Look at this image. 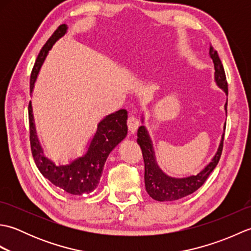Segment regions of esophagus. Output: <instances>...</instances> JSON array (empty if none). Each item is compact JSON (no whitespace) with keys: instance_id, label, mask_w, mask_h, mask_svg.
Returning a JSON list of instances; mask_svg holds the SVG:
<instances>
[{"instance_id":"obj_1","label":"esophagus","mask_w":251,"mask_h":251,"mask_svg":"<svg viewBox=\"0 0 251 251\" xmlns=\"http://www.w3.org/2000/svg\"><path fill=\"white\" fill-rule=\"evenodd\" d=\"M127 126H128V130L131 132V134H135L137 131L138 127H139V121L136 116L130 115L127 120Z\"/></svg>"}]
</instances>
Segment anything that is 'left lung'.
Wrapping results in <instances>:
<instances>
[{"label":"left lung","mask_w":251,"mask_h":251,"mask_svg":"<svg viewBox=\"0 0 251 251\" xmlns=\"http://www.w3.org/2000/svg\"><path fill=\"white\" fill-rule=\"evenodd\" d=\"M209 55L215 66V81L218 86L222 90H225V93L227 96V82L225 69H223L222 62L219 56H218L217 50H215L212 46H210ZM226 106L227 100L225 104L226 112ZM137 136V142L141 148L143 161H145L146 190L148 192V194L150 195L153 200L158 201H177L179 199H182V197L186 195L194 193L196 190H199L201 186L205 183V181L209 177L212 170L216 168L218 163H219L223 149V140H225V132H223L217 153L215 154V156L212 157L210 163L208 164L200 174H197L196 176H189V177L184 178H174L169 177V176H167L158 167L155 159V153H154V149L152 146V140L150 139V136H149V132L145 126L142 125L139 127Z\"/></svg>","instance_id":"8db88e82"}]
</instances>
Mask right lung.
Instances as JSON below:
<instances>
[{
	"instance_id": "1",
	"label": "right lung",
	"mask_w": 251,
	"mask_h": 251,
	"mask_svg": "<svg viewBox=\"0 0 251 251\" xmlns=\"http://www.w3.org/2000/svg\"><path fill=\"white\" fill-rule=\"evenodd\" d=\"M68 25H60L52 33L37 56L30 77L32 93L37 74L45 58L56 42L67 33ZM30 145L33 159L41 174L52 184L73 195L89 194L97 188L102 175L104 163L111 151L127 136V111L121 109L106 115L98 124L97 130L90 141L86 153L68 165H56L47 158L37 139L31 101L29 103Z\"/></svg>"
}]
</instances>
